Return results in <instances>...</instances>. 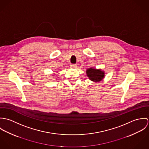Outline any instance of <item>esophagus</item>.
Here are the masks:
<instances>
[{
	"label": "esophagus",
	"instance_id": "esophagus-1",
	"mask_svg": "<svg viewBox=\"0 0 149 149\" xmlns=\"http://www.w3.org/2000/svg\"><path fill=\"white\" fill-rule=\"evenodd\" d=\"M70 66H71V68H76L77 67V65H76V64H71V65H70Z\"/></svg>",
	"mask_w": 149,
	"mask_h": 149
}]
</instances>
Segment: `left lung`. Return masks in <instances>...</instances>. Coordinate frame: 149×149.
Returning a JSON list of instances; mask_svg holds the SVG:
<instances>
[{
	"label": "left lung",
	"mask_w": 149,
	"mask_h": 149,
	"mask_svg": "<svg viewBox=\"0 0 149 149\" xmlns=\"http://www.w3.org/2000/svg\"><path fill=\"white\" fill-rule=\"evenodd\" d=\"M86 74L89 79L95 82H99L101 81L104 76V73L100 69H96L93 68H89L86 70Z\"/></svg>",
	"instance_id": "obj_1"
}]
</instances>
